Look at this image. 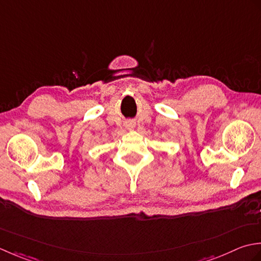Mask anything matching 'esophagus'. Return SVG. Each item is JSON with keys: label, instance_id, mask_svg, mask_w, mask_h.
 <instances>
[{"label": "esophagus", "instance_id": "esophagus-1", "mask_svg": "<svg viewBox=\"0 0 261 261\" xmlns=\"http://www.w3.org/2000/svg\"><path fill=\"white\" fill-rule=\"evenodd\" d=\"M134 126H135V124L133 123V121H127V123H126V127H127V128H129V129L134 128Z\"/></svg>", "mask_w": 261, "mask_h": 261}]
</instances>
